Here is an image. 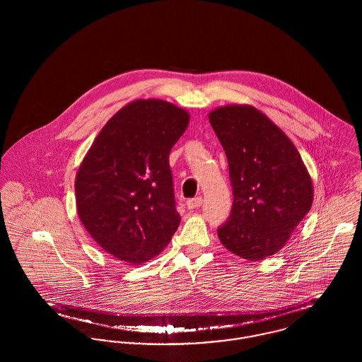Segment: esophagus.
<instances>
[{
	"instance_id": "esophagus-1",
	"label": "esophagus",
	"mask_w": 362,
	"mask_h": 362,
	"mask_svg": "<svg viewBox=\"0 0 362 362\" xmlns=\"http://www.w3.org/2000/svg\"><path fill=\"white\" fill-rule=\"evenodd\" d=\"M202 198L201 197H198V198H192V199H189L188 202H187V207L189 209V210H194V209H198V207L202 205Z\"/></svg>"
}]
</instances>
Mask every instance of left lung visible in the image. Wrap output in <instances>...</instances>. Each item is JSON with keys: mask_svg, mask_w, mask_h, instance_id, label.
<instances>
[{"mask_svg": "<svg viewBox=\"0 0 362 362\" xmlns=\"http://www.w3.org/2000/svg\"><path fill=\"white\" fill-rule=\"evenodd\" d=\"M209 121L227 156L234 197L217 235L241 258L274 255L312 206L307 167L287 135L252 105L216 108Z\"/></svg>", "mask_w": 362, "mask_h": 362, "instance_id": "8db88e82", "label": "left lung"}]
</instances>
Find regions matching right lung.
<instances>
[{
	"mask_svg": "<svg viewBox=\"0 0 362 362\" xmlns=\"http://www.w3.org/2000/svg\"><path fill=\"white\" fill-rule=\"evenodd\" d=\"M189 114L164 100H135L103 127L75 180L79 218L114 258L141 264L171 241L175 209L168 156Z\"/></svg>",
	"mask_w": 362,
	"mask_h": 362,
	"instance_id": "obj_1",
	"label": "right lung"
}]
</instances>
